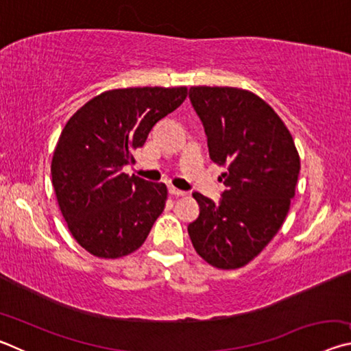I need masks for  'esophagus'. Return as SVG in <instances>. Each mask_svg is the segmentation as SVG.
Returning <instances> with one entry per match:
<instances>
[{"instance_id": "1", "label": "esophagus", "mask_w": 351, "mask_h": 351, "mask_svg": "<svg viewBox=\"0 0 351 351\" xmlns=\"http://www.w3.org/2000/svg\"><path fill=\"white\" fill-rule=\"evenodd\" d=\"M169 193L171 195V197H184V195H186L184 190H180V189L173 187V186H169Z\"/></svg>"}]
</instances>
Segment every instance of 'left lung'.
Here are the masks:
<instances>
[{
	"label": "left lung",
	"instance_id": "1",
	"mask_svg": "<svg viewBox=\"0 0 351 351\" xmlns=\"http://www.w3.org/2000/svg\"><path fill=\"white\" fill-rule=\"evenodd\" d=\"M210 159L226 167L218 203L198 192L199 217L189 224L195 251L218 269L247 265L274 239L294 198L300 158L277 112L254 93L192 86Z\"/></svg>",
	"mask_w": 351,
	"mask_h": 351
}]
</instances>
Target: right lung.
I'll use <instances>...</instances> for the list:
<instances>
[{"instance_id":"right-lung-1","label":"right lung","mask_w":351,"mask_h":351,"mask_svg":"<svg viewBox=\"0 0 351 351\" xmlns=\"http://www.w3.org/2000/svg\"><path fill=\"white\" fill-rule=\"evenodd\" d=\"M187 88H122L99 94L64 125L51 164L62 215L79 245L100 258L134 252L161 215L167 187L128 176L134 150L175 111Z\"/></svg>"}]
</instances>
